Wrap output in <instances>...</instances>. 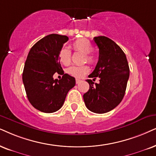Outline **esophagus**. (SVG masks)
Segmentation results:
<instances>
[{
  "instance_id": "1",
  "label": "esophagus",
  "mask_w": 156,
  "mask_h": 156,
  "mask_svg": "<svg viewBox=\"0 0 156 156\" xmlns=\"http://www.w3.org/2000/svg\"><path fill=\"white\" fill-rule=\"evenodd\" d=\"M76 84H78V83H80V82H81V80L78 79V78H76Z\"/></svg>"
}]
</instances>
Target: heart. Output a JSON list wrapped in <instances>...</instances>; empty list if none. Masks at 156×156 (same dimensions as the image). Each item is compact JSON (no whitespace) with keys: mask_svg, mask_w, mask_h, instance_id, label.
Returning a JSON list of instances; mask_svg holds the SVG:
<instances>
[{"mask_svg":"<svg viewBox=\"0 0 156 156\" xmlns=\"http://www.w3.org/2000/svg\"><path fill=\"white\" fill-rule=\"evenodd\" d=\"M74 50L84 53L85 61L90 64H94L97 61V57L92 52L93 45L89 40L86 39H78L72 44ZM59 60L64 66H68L71 61V53L68 49L62 48L59 52ZM89 72V68L87 66H71L68 69V73L70 76L81 78Z\"/></svg>","mask_w":156,"mask_h":156,"instance_id":"1","label":"heart"}]
</instances>
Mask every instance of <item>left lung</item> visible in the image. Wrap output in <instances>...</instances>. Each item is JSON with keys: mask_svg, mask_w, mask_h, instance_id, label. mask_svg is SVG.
<instances>
[{"mask_svg": "<svg viewBox=\"0 0 156 156\" xmlns=\"http://www.w3.org/2000/svg\"><path fill=\"white\" fill-rule=\"evenodd\" d=\"M94 40L99 50L96 66L89 78H99V83L90 79L89 90L83 94L86 107L90 112L104 114L117 106L125 96L129 68L125 52L113 40L104 36L96 37Z\"/></svg>", "mask_w": 156, "mask_h": 156, "instance_id": "left-lung-1", "label": "left lung"}]
</instances>
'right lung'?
<instances>
[{
  "mask_svg": "<svg viewBox=\"0 0 156 156\" xmlns=\"http://www.w3.org/2000/svg\"><path fill=\"white\" fill-rule=\"evenodd\" d=\"M68 40L64 35H47L31 47L25 62L22 79L27 98L35 109L44 113L60 109L76 85L75 78L67 73L60 80L53 78L55 73L63 72L59 52Z\"/></svg>",
  "mask_w": 156,
  "mask_h": 156,
  "instance_id": "add662e5",
  "label": "right lung"
}]
</instances>
